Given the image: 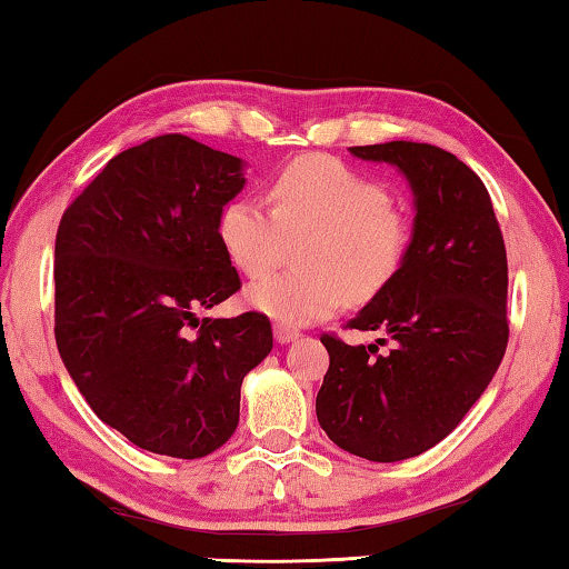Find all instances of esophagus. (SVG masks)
I'll return each instance as SVG.
<instances>
[{
    "instance_id": "esophagus-1",
    "label": "esophagus",
    "mask_w": 569,
    "mask_h": 569,
    "mask_svg": "<svg viewBox=\"0 0 569 569\" xmlns=\"http://www.w3.org/2000/svg\"><path fill=\"white\" fill-rule=\"evenodd\" d=\"M273 336H276L278 343H291V341H296L301 333H298L296 329H291V326L276 323V326H273Z\"/></svg>"
}]
</instances>
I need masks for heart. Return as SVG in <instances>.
Wrapping results in <instances>:
<instances>
[{"instance_id": "b5f03b06", "label": "heart", "mask_w": 569, "mask_h": 569, "mask_svg": "<svg viewBox=\"0 0 569 569\" xmlns=\"http://www.w3.org/2000/svg\"><path fill=\"white\" fill-rule=\"evenodd\" d=\"M273 210L233 198L218 218V238L240 273L261 278L291 243L303 271L268 276L248 288V303L283 326L331 316L343 301L366 303L407 261L411 216L389 188L329 156L296 158L276 172Z\"/></svg>"}]
</instances>
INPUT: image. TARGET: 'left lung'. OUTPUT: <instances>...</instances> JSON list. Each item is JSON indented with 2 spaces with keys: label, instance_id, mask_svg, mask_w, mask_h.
<instances>
[{
  "label": "left lung",
  "instance_id": "1",
  "mask_svg": "<svg viewBox=\"0 0 569 569\" xmlns=\"http://www.w3.org/2000/svg\"><path fill=\"white\" fill-rule=\"evenodd\" d=\"M351 152L397 166L417 218L397 278L346 323L387 331L391 349L379 353L377 343L366 349L323 333L331 361L316 417L349 455L401 461L455 431L502 363L507 250L485 182L451 152L403 140Z\"/></svg>",
  "mask_w": 569,
  "mask_h": 569
}]
</instances>
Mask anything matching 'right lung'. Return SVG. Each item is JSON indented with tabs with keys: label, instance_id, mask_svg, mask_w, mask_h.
I'll return each instance as SVG.
<instances>
[{
	"label": "right lung",
	"instance_id": "1",
	"mask_svg": "<svg viewBox=\"0 0 569 569\" xmlns=\"http://www.w3.org/2000/svg\"><path fill=\"white\" fill-rule=\"evenodd\" d=\"M243 182L240 158L158 134L114 156L57 228V349L90 409L152 455L223 447L243 377L273 349L266 313L196 316L240 291L218 218Z\"/></svg>",
	"mask_w": 569,
	"mask_h": 569
}]
</instances>
